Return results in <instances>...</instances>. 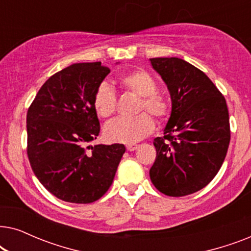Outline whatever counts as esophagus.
<instances>
[{
    "mask_svg": "<svg viewBox=\"0 0 251 251\" xmlns=\"http://www.w3.org/2000/svg\"><path fill=\"white\" fill-rule=\"evenodd\" d=\"M137 149H138V145H137V144H128V145H126V150H128L129 152H132V151H135Z\"/></svg>",
    "mask_w": 251,
    "mask_h": 251,
    "instance_id": "34e87169",
    "label": "esophagus"
}]
</instances>
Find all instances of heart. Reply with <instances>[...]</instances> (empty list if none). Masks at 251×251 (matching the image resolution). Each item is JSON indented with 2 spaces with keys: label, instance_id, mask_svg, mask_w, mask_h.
I'll use <instances>...</instances> for the list:
<instances>
[{
  "label": "heart",
  "instance_id": "heart-1",
  "mask_svg": "<svg viewBox=\"0 0 251 251\" xmlns=\"http://www.w3.org/2000/svg\"><path fill=\"white\" fill-rule=\"evenodd\" d=\"M118 82L126 91L140 97L137 111H149L156 119H166L170 113V101L162 92L157 91L155 78L144 70H133L123 73ZM94 107L98 116L107 119L116 109V96L107 83L97 88L94 97ZM154 120L149 113H140L135 118H119L105 126L106 138L114 143L133 144L150 135L154 130Z\"/></svg>",
  "mask_w": 251,
  "mask_h": 251
}]
</instances>
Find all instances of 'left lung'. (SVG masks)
Listing matches in <instances>:
<instances>
[{
	"label": "left lung",
	"mask_w": 251,
	"mask_h": 251,
	"mask_svg": "<svg viewBox=\"0 0 251 251\" xmlns=\"http://www.w3.org/2000/svg\"><path fill=\"white\" fill-rule=\"evenodd\" d=\"M171 97L164 136L154 139L150 170L154 186L184 197L207 186L221 169L231 139L229 116L221 91L203 72L180 58H151Z\"/></svg>",
	"instance_id": "obj_1"
}]
</instances>
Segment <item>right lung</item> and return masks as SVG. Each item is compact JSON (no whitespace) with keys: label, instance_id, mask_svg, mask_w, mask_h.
<instances>
[{"label":"right lung","instance_id":"1","mask_svg":"<svg viewBox=\"0 0 251 251\" xmlns=\"http://www.w3.org/2000/svg\"><path fill=\"white\" fill-rule=\"evenodd\" d=\"M108 67L73 64L48 78L27 112V155L40 183L60 200L91 203L113 183L123 144L90 146L100 125L94 107Z\"/></svg>","mask_w":251,"mask_h":251}]
</instances>
